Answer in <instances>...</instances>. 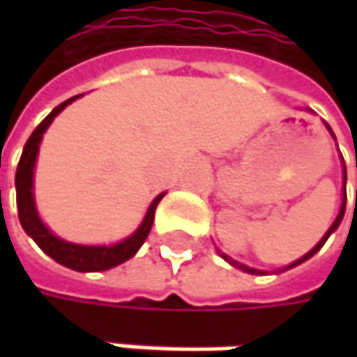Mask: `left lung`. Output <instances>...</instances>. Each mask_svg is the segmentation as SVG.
<instances>
[{
    "mask_svg": "<svg viewBox=\"0 0 357 357\" xmlns=\"http://www.w3.org/2000/svg\"><path fill=\"white\" fill-rule=\"evenodd\" d=\"M324 126H326V130L331 132V136L335 138V134H333V130L328 128V123H324ZM341 161H343V157H341ZM345 183H347V169H345V163H343V200H341V208H339V215H337V219L333 221V225H331V227L326 229V234L322 236L321 242H319V244H317L314 248L310 250V252H306V254H304L302 258H298V260H294L291 264H287V266H285V268H281V271H287V268H294V266H298V264H302V262H306L308 258H312V256H314V254H317V252H319V250H321L322 246H324V242L328 240V236H331V234H333V231H335V229H337V227L341 225V219H343V215H345V202H347V192H345ZM219 254H221V256H223V258H225V260H227L229 264H234V266H238V268H242L244 273H250V275H266V271H258V268H250V266H246V264H242V262H236V260H231V258H229L227 254H223V252H219Z\"/></svg>",
    "mask_w": 357,
    "mask_h": 357,
    "instance_id": "1",
    "label": "left lung"
}]
</instances>
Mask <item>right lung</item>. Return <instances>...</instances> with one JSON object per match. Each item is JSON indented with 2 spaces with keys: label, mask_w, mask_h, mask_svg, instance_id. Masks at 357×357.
<instances>
[{
  "label": "right lung",
  "mask_w": 357,
  "mask_h": 357,
  "mask_svg": "<svg viewBox=\"0 0 357 357\" xmlns=\"http://www.w3.org/2000/svg\"><path fill=\"white\" fill-rule=\"evenodd\" d=\"M78 97H82V95H78ZM78 97H72V99L63 101L61 105H57V107L53 109L36 126V130L31 134V138L26 140L22 157H20V163H18V169H16V204H18V219H20L22 229L35 240L36 246L43 250L47 256H51L55 262H59V264H63V266H68L72 271L95 273V271H107V268H113V266L126 262L128 258H132L140 250V246L144 244V240L151 234L157 204L161 202L165 192L159 194L151 202V206H149L142 223L138 225V229L132 236H128L126 240L117 242V244H111V246H84V244L66 242V240L57 238L55 234H51V229L40 221L38 211H36L35 192H33L35 190L36 155H38V146H40L43 134L47 132L51 121L70 103H74Z\"/></svg>",
  "instance_id": "obj_1"
}]
</instances>
